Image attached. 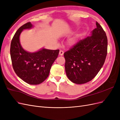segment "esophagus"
Returning <instances> with one entry per match:
<instances>
[{"mask_svg":"<svg viewBox=\"0 0 120 120\" xmlns=\"http://www.w3.org/2000/svg\"><path fill=\"white\" fill-rule=\"evenodd\" d=\"M64 53V52L63 50H60V52H59L60 56H63Z\"/></svg>","mask_w":120,"mask_h":120,"instance_id":"34e87169","label":"esophagus"}]
</instances>
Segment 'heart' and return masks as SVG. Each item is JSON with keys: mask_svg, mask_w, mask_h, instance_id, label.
Instances as JSON below:
<instances>
[{"mask_svg": "<svg viewBox=\"0 0 120 120\" xmlns=\"http://www.w3.org/2000/svg\"><path fill=\"white\" fill-rule=\"evenodd\" d=\"M79 36L76 35L75 37L71 38L68 40V43L71 45H74L77 44L78 42Z\"/></svg>", "mask_w": 120, "mask_h": 120, "instance_id": "b5f03b06", "label": "heart"}]
</instances>
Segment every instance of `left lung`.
<instances>
[{
  "instance_id": "8db88e82",
  "label": "left lung",
  "mask_w": 120,
  "mask_h": 120,
  "mask_svg": "<svg viewBox=\"0 0 120 120\" xmlns=\"http://www.w3.org/2000/svg\"><path fill=\"white\" fill-rule=\"evenodd\" d=\"M91 35L81 40L64 53L65 70L68 79L77 84H82L95 78L102 68L107 54L108 39L101 25Z\"/></svg>"
}]
</instances>
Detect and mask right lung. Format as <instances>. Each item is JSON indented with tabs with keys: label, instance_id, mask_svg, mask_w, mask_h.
Here are the masks:
<instances>
[{
	"label": "right lung",
	"instance_id": "1",
	"mask_svg": "<svg viewBox=\"0 0 120 120\" xmlns=\"http://www.w3.org/2000/svg\"><path fill=\"white\" fill-rule=\"evenodd\" d=\"M32 27L28 22L19 28L12 39L10 52L13 70L18 77L28 84L38 85L48 77L60 50L42 49L35 52L25 51L20 45V34L23 30Z\"/></svg>",
	"mask_w": 120,
	"mask_h": 120
}]
</instances>
